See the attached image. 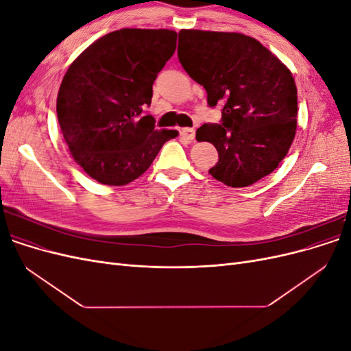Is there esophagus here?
Masks as SVG:
<instances>
[{
    "instance_id": "34e87169",
    "label": "esophagus",
    "mask_w": 351,
    "mask_h": 351,
    "mask_svg": "<svg viewBox=\"0 0 351 351\" xmlns=\"http://www.w3.org/2000/svg\"><path fill=\"white\" fill-rule=\"evenodd\" d=\"M182 136L183 137H186L187 141H193L195 139V134H196V132H195V129H190V127H184V129H182Z\"/></svg>"
}]
</instances>
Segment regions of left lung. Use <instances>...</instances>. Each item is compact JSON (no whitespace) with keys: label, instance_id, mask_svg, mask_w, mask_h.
Masks as SVG:
<instances>
[{"label":"left lung","instance_id":"left-lung-1","mask_svg":"<svg viewBox=\"0 0 351 351\" xmlns=\"http://www.w3.org/2000/svg\"><path fill=\"white\" fill-rule=\"evenodd\" d=\"M178 60L205 88L209 107L222 105L219 124H204L218 162L209 174L231 187H247L271 174L293 143L297 88L291 71L259 40L236 32H178Z\"/></svg>","mask_w":351,"mask_h":351}]
</instances>
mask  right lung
Returning a JSON list of instances; mask_svg holds the SVG:
<instances>
[{
    "instance_id": "obj_1",
    "label": "right lung",
    "mask_w": 351,
    "mask_h": 351,
    "mask_svg": "<svg viewBox=\"0 0 351 351\" xmlns=\"http://www.w3.org/2000/svg\"><path fill=\"white\" fill-rule=\"evenodd\" d=\"M168 29H120L95 40L61 82L57 117L70 154L89 177L124 186L151 167L177 130L146 112L152 84L176 51Z\"/></svg>"
}]
</instances>
